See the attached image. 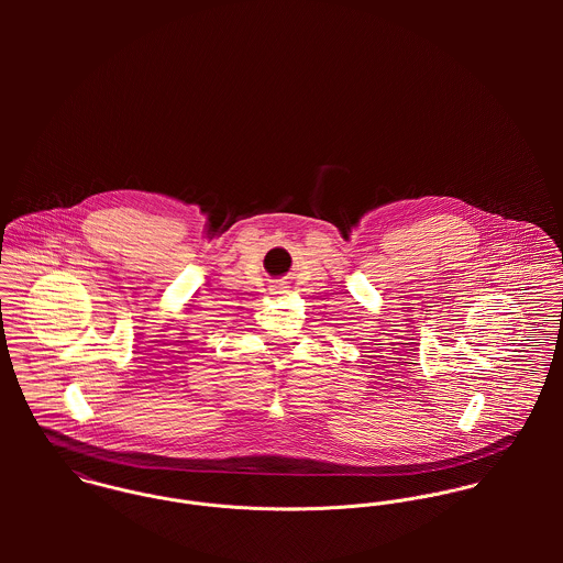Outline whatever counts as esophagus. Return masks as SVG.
Listing matches in <instances>:
<instances>
[{"instance_id":"34e87169","label":"esophagus","mask_w":563,"mask_h":563,"mask_svg":"<svg viewBox=\"0 0 563 563\" xmlns=\"http://www.w3.org/2000/svg\"><path fill=\"white\" fill-rule=\"evenodd\" d=\"M288 288H290L288 282H277L275 286H271V292H273V295H286Z\"/></svg>"}]
</instances>
